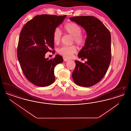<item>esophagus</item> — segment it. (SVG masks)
Returning a JSON list of instances; mask_svg holds the SVG:
<instances>
[{
	"label": "esophagus",
	"mask_w": 131,
	"mask_h": 131,
	"mask_svg": "<svg viewBox=\"0 0 131 131\" xmlns=\"http://www.w3.org/2000/svg\"><path fill=\"white\" fill-rule=\"evenodd\" d=\"M63 59H64V60L65 61H69L70 59H69L68 58H63Z\"/></svg>",
	"instance_id": "34e87169"
}]
</instances>
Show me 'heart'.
I'll return each mask as SVG.
<instances>
[{
	"label": "heart",
	"instance_id": "1",
	"mask_svg": "<svg viewBox=\"0 0 131 131\" xmlns=\"http://www.w3.org/2000/svg\"><path fill=\"white\" fill-rule=\"evenodd\" d=\"M64 30L66 33L71 35L73 37V41L75 44L79 46L83 45L85 39L84 36L81 34V27L80 25L73 22L67 23L63 27ZM62 32L59 28H56L53 32L52 39L54 43L58 44L61 41ZM58 52L63 56L70 58L77 52V48L75 46H63L57 50Z\"/></svg>",
	"mask_w": 131,
	"mask_h": 131
}]
</instances>
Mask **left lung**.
<instances>
[{"mask_svg": "<svg viewBox=\"0 0 131 131\" xmlns=\"http://www.w3.org/2000/svg\"><path fill=\"white\" fill-rule=\"evenodd\" d=\"M70 19L83 27L87 33L84 47L78 54L87 59L84 63L75 60L72 73L75 83L82 87H90L104 78L111 61V35L99 19L90 16L71 17Z\"/></svg>", "mask_w": 131, "mask_h": 131, "instance_id": "1", "label": "left lung"}]
</instances>
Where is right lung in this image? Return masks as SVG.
Masks as SVG:
<instances>
[{"label": "right lung", "instance_id": "add662e5", "mask_svg": "<svg viewBox=\"0 0 131 131\" xmlns=\"http://www.w3.org/2000/svg\"><path fill=\"white\" fill-rule=\"evenodd\" d=\"M66 15H41L35 16L24 26L19 34L17 56L23 73L33 84L45 87L54 82V69L62 63V56L45 58V54L54 48L52 34Z\"/></svg>", "mask_w": 131, "mask_h": 131}]
</instances>
